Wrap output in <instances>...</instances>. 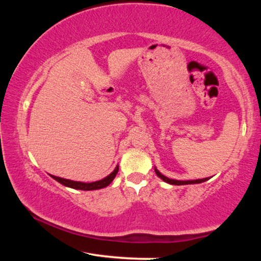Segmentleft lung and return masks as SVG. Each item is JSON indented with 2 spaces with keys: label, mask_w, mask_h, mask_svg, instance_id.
<instances>
[{
  "label": "left lung",
  "mask_w": 261,
  "mask_h": 261,
  "mask_svg": "<svg viewBox=\"0 0 261 261\" xmlns=\"http://www.w3.org/2000/svg\"><path fill=\"white\" fill-rule=\"evenodd\" d=\"M155 173H156V175L159 176V177H160L162 180H165V182H167V183H169V184H173V185H185V184H198V183H202V182H205V180H207V179H210L208 177H206V178H201V179H193V180H177V179H171V178H168V177H166L165 175H162L160 171H159L156 168H155Z\"/></svg>",
  "instance_id": "obj_1"
}]
</instances>
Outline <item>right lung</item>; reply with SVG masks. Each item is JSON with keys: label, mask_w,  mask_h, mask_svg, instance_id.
I'll return each mask as SVG.
<instances>
[{"label": "right lung", "mask_w": 261, "mask_h": 261, "mask_svg": "<svg viewBox=\"0 0 261 261\" xmlns=\"http://www.w3.org/2000/svg\"><path fill=\"white\" fill-rule=\"evenodd\" d=\"M118 173V166L115 168L114 171L112 174H109L107 177H105L100 180H96V182H92V183H83V182H76V180H71V179H65L62 177H57V176L50 175L57 182L63 184L64 187L71 188V189H76V190H84V191H91V190H98V189H102L108 187V185L113 182V179L115 178V176Z\"/></svg>", "instance_id": "right-lung-1"}]
</instances>
